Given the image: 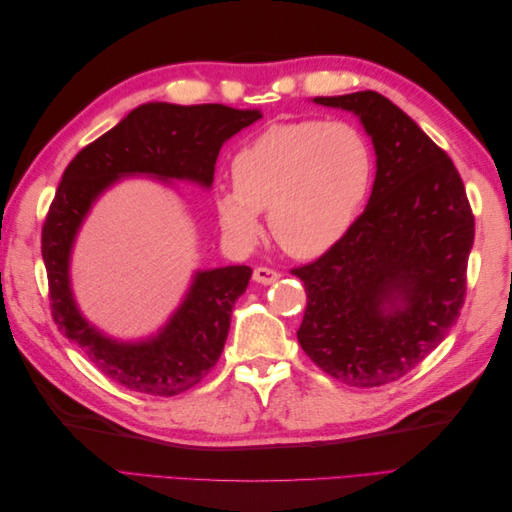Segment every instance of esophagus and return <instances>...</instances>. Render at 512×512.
<instances>
[{
	"mask_svg": "<svg viewBox=\"0 0 512 512\" xmlns=\"http://www.w3.org/2000/svg\"><path fill=\"white\" fill-rule=\"evenodd\" d=\"M280 277H282L280 271L269 269V267H256V269H254V280H256L258 284L269 286V284H275L277 280H280Z\"/></svg>",
	"mask_w": 512,
	"mask_h": 512,
	"instance_id": "esophagus-1",
	"label": "esophagus"
}]
</instances>
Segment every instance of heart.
<instances>
[{
  "label": "heart",
  "mask_w": 512,
  "mask_h": 512,
  "mask_svg": "<svg viewBox=\"0 0 512 512\" xmlns=\"http://www.w3.org/2000/svg\"><path fill=\"white\" fill-rule=\"evenodd\" d=\"M232 190L215 209L232 239L258 237L269 211L275 241L297 258L327 252L344 237L371 181L365 136L346 121L275 123L232 160Z\"/></svg>",
  "instance_id": "heart-1"
}]
</instances>
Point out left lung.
<instances>
[{"label": "left lung", "instance_id": "1", "mask_svg": "<svg viewBox=\"0 0 512 512\" xmlns=\"http://www.w3.org/2000/svg\"><path fill=\"white\" fill-rule=\"evenodd\" d=\"M314 102L361 117L378 170L344 237L292 269L307 292L297 337L322 371L369 389L404 378L457 322L474 215L453 160L389 98L356 91Z\"/></svg>", "mask_w": 512, "mask_h": 512}]
</instances>
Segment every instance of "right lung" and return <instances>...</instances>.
<instances>
[{
  "instance_id": "right-lung-1",
  "label": "right lung",
  "mask_w": 512,
  "mask_h": 512,
  "mask_svg": "<svg viewBox=\"0 0 512 512\" xmlns=\"http://www.w3.org/2000/svg\"><path fill=\"white\" fill-rule=\"evenodd\" d=\"M260 117L224 104H143L83 147L64 170L42 226L51 314L106 378L130 391L173 397L203 380L224 350L232 305L250 284L252 269L198 271L188 297L156 337L123 344L96 331L76 309L68 277L76 230L91 203L123 175L190 179L209 188L222 145Z\"/></svg>"
}]
</instances>
